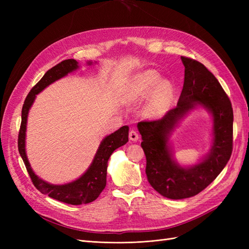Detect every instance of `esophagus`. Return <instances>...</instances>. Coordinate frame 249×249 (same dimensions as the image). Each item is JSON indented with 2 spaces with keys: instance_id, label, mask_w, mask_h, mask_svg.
Listing matches in <instances>:
<instances>
[{
  "instance_id": "1",
  "label": "esophagus",
  "mask_w": 249,
  "mask_h": 249,
  "mask_svg": "<svg viewBox=\"0 0 249 249\" xmlns=\"http://www.w3.org/2000/svg\"><path fill=\"white\" fill-rule=\"evenodd\" d=\"M129 138L132 141H137L139 139V135L135 130H131L129 133Z\"/></svg>"
}]
</instances>
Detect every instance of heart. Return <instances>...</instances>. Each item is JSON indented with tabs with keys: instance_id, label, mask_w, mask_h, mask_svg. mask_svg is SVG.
<instances>
[{
	"instance_id": "b5f03b06",
	"label": "heart",
	"mask_w": 249,
	"mask_h": 249,
	"mask_svg": "<svg viewBox=\"0 0 249 249\" xmlns=\"http://www.w3.org/2000/svg\"><path fill=\"white\" fill-rule=\"evenodd\" d=\"M161 79L160 73L148 70L132 79L124 89V99L140 102L148 97L145 111L148 116L159 117L166 113L175 96V87L169 80Z\"/></svg>"
}]
</instances>
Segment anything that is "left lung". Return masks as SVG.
Listing matches in <instances>:
<instances>
[{
	"label": "left lung",
	"mask_w": 249,
	"mask_h": 249,
	"mask_svg": "<svg viewBox=\"0 0 249 249\" xmlns=\"http://www.w3.org/2000/svg\"><path fill=\"white\" fill-rule=\"evenodd\" d=\"M180 59L185 66V79L177 107L161 119L137 124L146 157L148 183L170 199L188 198L201 192L222 171L232 152L233 114L229 96L202 63L188 57ZM197 106L213 116V145L199 163L182 168L173 159L169 136L179 120Z\"/></svg>",
	"instance_id": "1"
}]
</instances>
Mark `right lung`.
Masks as SVG:
<instances>
[{
  "label": "right lung",
  "instance_id": "add662e5",
  "mask_svg": "<svg viewBox=\"0 0 249 249\" xmlns=\"http://www.w3.org/2000/svg\"><path fill=\"white\" fill-rule=\"evenodd\" d=\"M88 65H91L92 62L89 61ZM79 69L77 60L67 59L64 61L58 63L54 67L49 70L40 81L31 89V91L27 95L24 106L21 109V124L18 133V152L24 161L27 171L32 183L42 194H47L48 196L56 200L62 201L69 205H83L95 200L102 191L106 187L107 182V167L108 160L114 150L120 146L124 145L129 141V126L124 125L116 132L110 134L109 136L105 137L101 144L97 148V152L93 158V161L90 165L86 172L73 182L64 185H53L46 180L37 177L30 165L27 154H26V130H27V118L29 110L33 105L36 94L41 92L42 90L51 85L52 83L61 79L67 73Z\"/></svg>",
  "mask_w": 249,
  "mask_h": 249
}]
</instances>
